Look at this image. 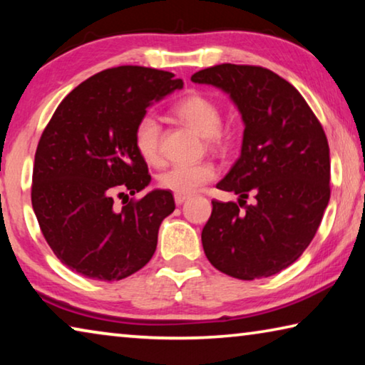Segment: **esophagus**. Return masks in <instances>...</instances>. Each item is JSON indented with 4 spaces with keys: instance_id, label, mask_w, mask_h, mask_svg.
Listing matches in <instances>:
<instances>
[{
    "instance_id": "34e87169",
    "label": "esophagus",
    "mask_w": 365,
    "mask_h": 365,
    "mask_svg": "<svg viewBox=\"0 0 365 365\" xmlns=\"http://www.w3.org/2000/svg\"><path fill=\"white\" fill-rule=\"evenodd\" d=\"M187 200V197L186 195H181V194H175V202H176V205H182L184 202Z\"/></svg>"
}]
</instances>
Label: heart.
<instances>
[{
    "label": "heart",
    "instance_id": "b5f03b06",
    "mask_svg": "<svg viewBox=\"0 0 365 365\" xmlns=\"http://www.w3.org/2000/svg\"><path fill=\"white\" fill-rule=\"evenodd\" d=\"M175 114L181 122L199 133L202 138H207L210 147H220L225 142L227 135L222 132V114L220 108L214 99L204 94L192 93L182 98L175 106ZM133 140L140 156L150 165H158L161 161V124L153 114L140 117L133 132ZM217 171L212 165H176L163 171L158 178L160 186L171 190L175 194L192 195L215 179Z\"/></svg>",
    "mask_w": 365,
    "mask_h": 365
}]
</instances>
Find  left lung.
Masks as SVG:
<instances>
[{
  "label": "left lung",
  "instance_id": "8db88e82",
  "mask_svg": "<svg viewBox=\"0 0 365 365\" xmlns=\"http://www.w3.org/2000/svg\"><path fill=\"white\" fill-rule=\"evenodd\" d=\"M190 80L228 94L245 125L240 158L217 184L238 194V204L212 200L202 230L204 253L227 276H274L307 250L328 207L323 127L290 83L261 66L223 63ZM248 193L255 200L246 206Z\"/></svg>",
  "mask_w": 365,
  "mask_h": 365
}]
</instances>
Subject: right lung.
I'll list each match as a JSON object with an SVG mask.
<instances>
[{
    "label": "right lung",
    "mask_w": 365,
    "mask_h": 365,
    "mask_svg": "<svg viewBox=\"0 0 365 365\" xmlns=\"http://www.w3.org/2000/svg\"><path fill=\"white\" fill-rule=\"evenodd\" d=\"M173 73L117 66L83 81L61 101L37 145L32 209L55 256L81 276L120 280L151 259L161 222L175 210L153 189L117 210L114 195L148 186L133 132L155 103L182 89Z\"/></svg>",
    "instance_id": "obj_1"
}]
</instances>
